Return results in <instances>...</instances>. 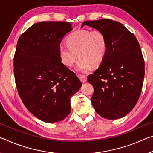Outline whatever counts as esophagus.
<instances>
[{
	"label": "esophagus",
	"instance_id": "34e87169",
	"mask_svg": "<svg viewBox=\"0 0 153 153\" xmlns=\"http://www.w3.org/2000/svg\"><path fill=\"white\" fill-rule=\"evenodd\" d=\"M79 78L81 80V81L82 83H85L87 81V76L85 75H83V74H78Z\"/></svg>",
	"mask_w": 153,
	"mask_h": 153
}]
</instances>
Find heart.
I'll return each mask as SVG.
<instances>
[{"label": "heart", "mask_w": 153, "mask_h": 153, "mask_svg": "<svg viewBox=\"0 0 153 153\" xmlns=\"http://www.w3.org/2000/svg\"><path fill=\"white\" fill-rule=\"evenodd\" d=\"M107 48V39L102 30L81 29L67 37V44H59V53L61 61L66 66L73 65L79 57L76 70L87 72L91 68L92 63L98 64L102 62Z\"/></svg>", "instance_id": "1"}]
</instances>
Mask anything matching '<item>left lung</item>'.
<instances>
[{
	"instance_id": "obj_1",
	"label": "left lung",
	"mask_w": 153,
	"mask_h": 153,
	"mask_svg": "<svg viewBox=\"0 0 153 153\" xmlns=\"http://www.w3.org/2000/svg\"><path fill=\"white\" fill-rule=\"evenodd\" d=\"M84 25L102 30L107 44L99 68L88 76L94 89L91 103L104 118H120L133 109L142 92L145 70L140 44L117 21H85Z\"/></svg>"
}]
</instances>
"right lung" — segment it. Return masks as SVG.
Here are the masks:
<instances>
[{"label": "right lung", "mask_w": 153, "mask_h": 153, "mask_svg": "<svg viewBox=\"0 0 153 153\" xmlns=\"http://www.w3.org/2000/svg\"><path fill=\"white\" fill-rule=\"evenodd\" d=\"M71 25L68 22H37L17 42L13 72L18 92L27 109L46 123L62 121L68 116L70 98L82 85L59 53V46L72 30Z\"/></svg>", "instance_id": "obj_1"}]
</instances>
